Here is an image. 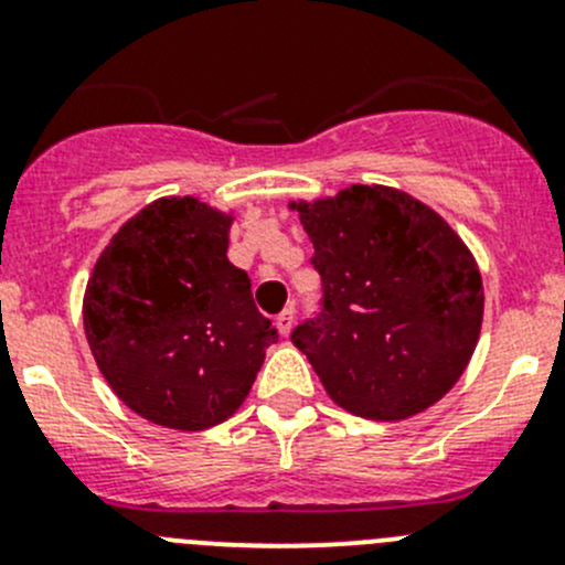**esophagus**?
<instances>
[{
	"label": "esophagus",
	"instance_id": "1",
	"mask_svg": "<svg viewBox=\"0 0 565 565\" xmlns=\"http://www.w3.org/2000/svg\"><path fill=\"white\" fill-rule=\"evenodd\" d=\"M292 322H295V311H292V309H284L281 315L276 317L278 333H281V335H289V330H292Z\"/></svg>",
	"mask_w": 565,
	"mask_h": 565
}]
</instances>
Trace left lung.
Masks as SVG:
<instances>
[{
  "mask_svg": "<svg viewBox=\"0 0 565 565\" xmlns=\"http://www.w3.org/2000/svg\"><path fill=\"white\" fill-rule=\"evenodd\" d=\"M315 243L322 300L292 330L339 407L402 420L440 402L465 372L483 317L476 259L409 193L352 185L292 204Z\"/></svg>",
  "mask_w": 565,
  "mask_h": 565,
  "instance_id": "1",
  "label": "left lung"
}]
</instances>
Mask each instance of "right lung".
Segmentation results:
<instances>
[{"label":"right lung","instance_id":"right-lung-1","mask_svg":"<svg viewBox=\"0 0 565 565\" xmlns=\"http://www.w3.org/2000/svg\"><path fill=\"white\" fill-rule=\"evenodd\" d=\"M230 226L193 196L158 199L95 262L89 350L111 391L152 424L199 431L226 420L278 341L248 273L226 259Z\"/></svg>","mask_w":565,"mask_h":565}]
</instances>
